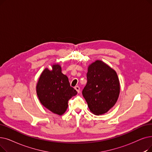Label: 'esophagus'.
I'll return each mask as SVG.
<instances>
[{
    "label": "esophagus",
    "mask_w": 152,
    "mask_h": 152,
    "mask_svg": "<svg viewBox=\"0 0 152 152\" xmlns=\"http://www.w3.org/2000/svg\"><path fill=\"white\" fill-rule=\"evenodd\" d=\"M75 89L76 90V91L77 92V93H80V87L77 86H76L75 88Z\"/></svg>",
    "instance_id": "34e87169"
}]
</instances>
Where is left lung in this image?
<instances>
[{
	"label": "left lung",
	"instance_id": "1",
	"mask_svg": "<svg viewBox=\"0 0 152 152\" xmlns=\"http://www.w3.org/2000/svg\"><path fill=\"white\" fill-rule=\"evenodd\" d=\"M87 84L83 96L95 115H102L114 106L120 94V83L116 71L101 60L88 66Z\"/></svg>",
	"mask_w": 152,
	"mask_h": 152
}]
</instances>
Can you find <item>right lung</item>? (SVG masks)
Here are the masks:
<instances>
[{
    "label": "right lung",
    "instance_id": "obj_1",
    "mask_svg": "<svg viewBox=\"0 0 152 152\" xmlns=\"http://www.w3.org/2000/svg\"><path fill=\"white\" fill-rule=\"evenodd\" d=\"M51 68H46L40 75L36 86L37 94L45 108L61 115L67 110L69 99L77 94V91L70 86L60 64H53Z\"/></svg>",
    "mask_w": 152,
    "mask_h": 152
}]
</instances>
